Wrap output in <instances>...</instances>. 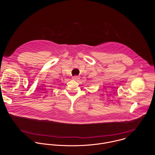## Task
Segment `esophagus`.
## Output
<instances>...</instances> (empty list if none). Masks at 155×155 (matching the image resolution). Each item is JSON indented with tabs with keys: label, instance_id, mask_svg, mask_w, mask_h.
Instances as JSON below:
<instances>
[{
	"label": "esophagus",
	"instance_id": "obj_1",
	"mask_svg": "<svg viewBox=\"0 0 155 155\" xmlns=\"http://www.w3.org/2000/svg\"><path fill=\"white\" fill-rule=\"evenodd\" d=\"M72 79H73V80H76V81H77L78 79H80V77L75 75V76H74V77H72Z\"/></svg>",
	"mask_w": 155,
	"mask_h": 155
}]
</instances>
